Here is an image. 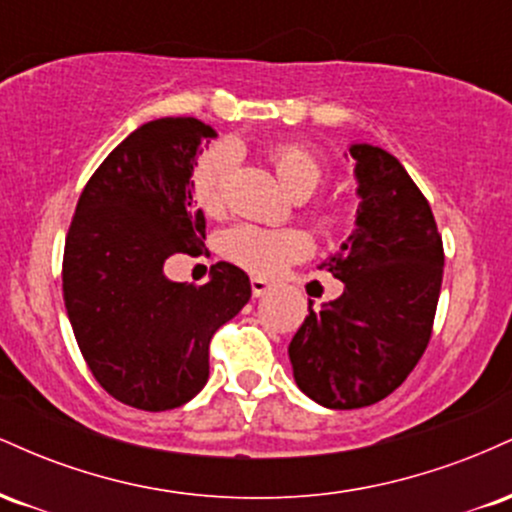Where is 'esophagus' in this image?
<instances>
[{
  "label": "esophagus",
  "instance_id": "1",
  "mask_svg": "<svg viewBox=\"0 0 512 512\" xmlns=\"http://www.w3.org/2000/svg\"><path fill=\"white\" fill-rule=\"evenodd\" d=\"M250 289H252V296L260 298L269 289H272V284H269L267 279H262V276H252V279H250Z\"/></svg>",
  "mask_w": 512,
  "mask_h": 512
}]
</instances>
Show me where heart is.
Masks as SVG:
<instances>
[{
  "label": "heart",
  "instance_id": "1",
  "mask_svg": "<svg viewBox=\"0 0 512 512\" xmlns=\"http://www.w3.org/2000/svg\"><path fill=\"white\" fill-rule=\"evenodd\" d=\"M269 161L279 175L281 185L293 197L305 199L313 195L325 178V166L303 144L274 146ZM228 173H231V149L228 146H211L199 156L190 175V197L204 216H221L226 211ZM315 221L322 228H334L339 223V211L322 207L315 211ZM313 248V240L303 228L296 226H255V223H236L226 228L219 238V250L226 260L252 274H276L286 264L303 260Z\"/></svg>",
  "mask_w": 512,
  "mask_h": 512
}]
</instances>
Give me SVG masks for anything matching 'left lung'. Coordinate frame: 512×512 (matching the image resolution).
<instances>
[{
  "mask_svg": "<svg viewBox=\"0 0 512 512\" xmlns=\"http://www.w3.org/2000/svg\"><path fill=\"white\" fill-rule=\"evenodd\" d=\"M356 228L320 269L344 293L313 310L289 344L296 385L327 409L380 402L407 380L433 332L443 238L428 199L380 146L354 144Z\"/></svg>",
  "mask_w": 512,
  "mask_h": 512,
  "instance_id": "8db88e82",
  "label": "left lung"
}]
</instances>
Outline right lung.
<instances>
[{
  "label": "right lung",
  "mask_w": 512,
  "mask_h": 512,
  "mask_svg": "<svg viewBox=\"0 0 512 512\" xmlns=\"http://www.w3.org/2000/svg\"><path fill=\"white\" fill-rule=\"evenodd\" d=\"M216 132L195 117L146 122L86 182L64 240V308L93 378L144 411L182 407L207 385L209 342L250 301V279L216 262L204 286L170 281L175 252L204 248L190 197L199 146Z\"/></svg>",
  "instance_id": "right-lung-1"
}]
</instances>
